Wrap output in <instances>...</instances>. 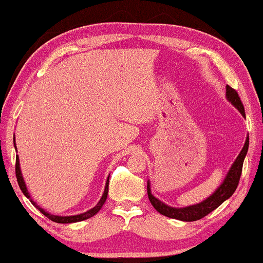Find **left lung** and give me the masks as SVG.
Masks as SVG:
<instances>
[{"label": "left lung", "mask_w": 263, "mask_h": 263, "mask_svg": "<svg viewBox=\"0 0 263 263\" xmlns=\"http://www.w3.org/2000/svg\"><path fill=\"white\" fill-rule=\"evenodd\" d=\"M226 99H228L229 102H231L232 106L236 107L241 115L245 117V108H243L242 102L240 100V96H238L236 90H234L229 85H226ZM247 151H249V137H246L245 144H243L240 155L237 156V158L232 163L230 170H229L228 174L224 178V182L220 184V186H218V189L210 197H208L205 200L200 201V203L184 208L170 206V205L157 199L151 193V183L148 180L147 182V194H148L151 204L162 215L168 216V218L172 219L182 220V221H197L199 219H203L204 216H206L208 214L220 206L225 200H228L235 193V190L237 188L238 180H240L241 172H242L243 159H245L247 155Z\"/></svg>", "instance_id": "obj_1"}]
</instances>
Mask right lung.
Wrapping results in <instances>:
<instances>
[{"mask_svg":"<svg viewBox=\"0 0 263 263\" xmlns=\"http://www.w3.org/2000/svg\"><path fill=\"white\" fill-rule=\"evenodd\" d=\"M14 148H16V142H14ZM16 177H17V182H18V185H20L21 190H22L23 194L26 195L27 198L29 199V200L32 201V204L34 205L37 209L41 210V213L43 214V215L47 216L48 219H50L52 221L54 222H59V224H71V222H78V221H83V220H86L89 218H91V216L95 215L96 213H98L99 210L101 209L102 205L105 204V201H106V198H107V194H108V178L107 177V180H106V184H105V190H104V194H102V197L100 200H99V203L95 205V206L92 208V209L85 211V213L83 214H78V215H70V216H60V215H54V214H50L48 213V211H45L44 209H42L39 205H37L34 203V201L31 199V195H29L28 193V189H27V185L25 183V179H23V176H22V172H21V165H20V158H18V156H16Z\"/></svg>","mask_w":263,"mask_h":263,"instance_id":"right-lung-1","label":"right lung"}]
</instances>
